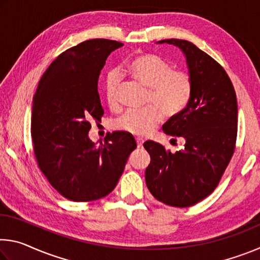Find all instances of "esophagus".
I'll return each mask as SVG.
<instances>
[{
    "mask_svg": "<svg viewBox=\"0 0 260 260\" xmlns=\"http://www.w3.org/2000/svg\"><path fill=\"white\" fill-rule=\"evenodd\" d=\"M135 140H136V144H138V148H141V147L143 146L144 140L142 138H136Z\"/></svg>",
    "mask_w": 260,
    "mask_h": 260,
    "instance_id": "esophagus-1",
    "label": "esophagus"
}]
</instances>
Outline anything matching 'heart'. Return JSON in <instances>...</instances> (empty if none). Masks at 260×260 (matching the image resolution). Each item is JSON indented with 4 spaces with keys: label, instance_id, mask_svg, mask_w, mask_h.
<instances>
[{
    "label": "heart",
    "instance_id": "obj_1",
    "mask_svg": "<svg viewBox=\"0 0 260 260\" xmlns=\"http://www.w3.org/2000/svg\"><path fill=\"white\" fill-rule=\"evenodd\" d=\"M127 74L149 89V104L157 106L143 111H127L114 121L116 129L132 135L144 136L159 125L162 114L166 117L179 116L190 102L192 80L190 74L182 70H172L169 61L153 54H141L127 61ZM119 79L109 74L105 95L110 107L117 105Z\"/></svg>",
    "mask_w": 260,
    "mask_h": 260
}]
</instances>
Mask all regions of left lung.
<instances>
[{"label": "left lung", "instance_id": "8db88e82", "mask_svg": "<svg viewBox=\"0 0 260 260\" xmlns=\"http://www.w3.org/2000/svg\"><path fill=\"white\" fill-rule=\"evenodd\" d=\"M159 43L182 50L192 94L187 108L162 126L165 134L183 139L184 148L172 153L159 143L144 142L151 158L146 182L156 200L188 208L213 192L232 159L237 136L236 94L221 65L191 42L169 39Z\"/></svg>", "mask_w": 260, "mask_h": 260}]
</instances>
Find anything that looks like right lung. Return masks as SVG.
I'll use <instances>...</instances> for the list:
<instances>
[{"label": "right lung", "instance_id": "obj_1", "mask_svg": "<svg viewBox=\"0 0 260 260\" xmlns=\"http://www.w3.org/2000/svg\"><path fill=\"white\" fill-rule=\"evenodd\" d=\"M120 47L121 42L94 39L61 52L43 73L33 98L35 159L51 186L70 201L109 195L136 148L125 132L107 134L99 147L88 138L90 121L101 120L104 113L98 90L101 70Z\"/></svg>", "mask_w": 260, "mask_h": 260}]
</instances>
